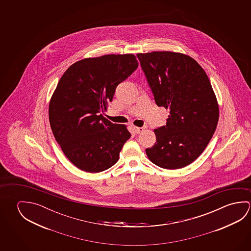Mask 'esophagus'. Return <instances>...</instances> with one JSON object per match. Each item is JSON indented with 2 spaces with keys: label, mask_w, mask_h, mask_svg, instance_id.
<instances>
[{
  "label": "esophagus",
  "mask_w": 251,
  "mask_h": 251,
  "mask_svg": "<svg viewBox=\"0 0 251 251\" xmlns=\"http://www.w3.org/2000/svg\"><path fill=\"white\" fill-rule=\"evenodd\" d=\"M134 129H135V132H136V134H140V133L144 131V127H134Z\"/></svg>",
  "instance_id": "esophagus-1"
}]
</instances>
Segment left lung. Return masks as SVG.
<instances>
[{"label":"left lung","instance_id":"left-lung-1","mask_svg":"<svg viewBox=\"0 0 251 251\" xmlns=\"http://www.w3.org/2000/svg\"><path fill=\"white\" fill-rule=\"evenodd\" d=\"M158 107L170 110L165 126L155 128L146 149L161 168H183L204 151L217 127L219 105L209 78L196 60L173 51L137 53Z\"/></svg>","mask_w":251,"mask_h":251}]
</instances>
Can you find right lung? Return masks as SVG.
<instances>
[{"instance_id": "add662e5", "label": "right lung", "mask_w": 251, "mask_h": 251, "mask_svg": "<svg viewBox=\"0 0 251 251\" xmlns=\"http://www.w3.org/2000/svg\"><path fill=\"white\" fill-rule=\"evenodd\" d=\"M137 66L133 54H107L74 63L59 79L50 100V125L66 157L84 172L110 168L131 136L102 113Z\"/></svg>"}]
</instances>
